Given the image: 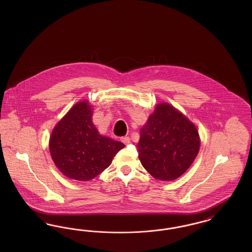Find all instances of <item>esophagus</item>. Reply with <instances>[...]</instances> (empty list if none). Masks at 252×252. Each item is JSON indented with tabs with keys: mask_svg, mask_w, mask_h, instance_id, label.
Segmentation results:
<instances>
[{
	"mask_svg": "<svg viewBox=\"0 0 252 252\" xmlns=\"http://www.w3.org/2000/svg\"><path fill=\"white\" fill-rule=\"evenodd\" d=\"M121 142H122L123 144L127 145V144H130V139H129V137H127V136L122 137V138H121Z\"/></svg>",
	"mask_w": 252,
	"mask_h": 252,
	"instance_id": "1",
	"label": "esophagus"
}]
</instances>
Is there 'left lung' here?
Wrapping results in <instances>:
<instances>
[{
  "label": "left lung",
  "mask_w": 252,
  "mask_h": 252,
  "mask_svg": "<svg viewBox=\"0 0 252 252\" xmlns=\"http://www.w3.org/2000/svg\"><path fill=\"white\" fill-rule=\"evenodd\" d=\"M200 141L195 126L169 104H158L141 129V163L157 180L178 179L191 166Z\"/></svg>",
  "instance_id": "obj_1"
}]
</instances>
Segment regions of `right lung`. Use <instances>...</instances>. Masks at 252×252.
<instances>
[{"mask_svg":"<svg viewBox=\"0 0 252 252\" xmlns=\"http://www.w3.org/2000/svg\"><path fill=\"white\" fill-rule=\"evenodd\" d=\"M92 107L77 103L61 119L50 138V153L57 167L72 180H93L109 166L125 147L99 134L92 122Z\"/></svg>","mask_w":252,"mask_h":252,"instance_id":"add662e5","label":"right lung"}]
</instances>
